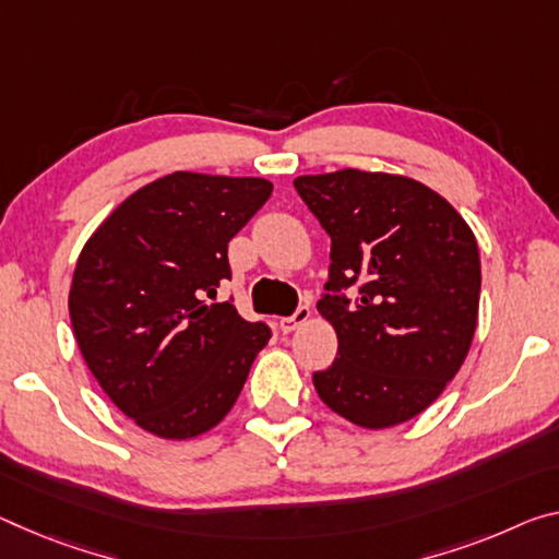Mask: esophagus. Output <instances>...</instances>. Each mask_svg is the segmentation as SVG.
<instances>
[{"mask_svg": "<svg viewBox=\"0 0 559 559\" xmlns=\"http://www.w3.org/2000/svg\"><path fill=\"white\" fill-rule=\"evenodd\" d=\"M308 318H311V308H308V306H298L296 313L290 316V318H281L278 325H281L283 333H290V331H296V328L304 325V323L308 321Z\"/></svg>", "mask_w": 559, "mask_h": 559, "instance_id": "esophagus-1", "label": "esophagus"}]
</instances>
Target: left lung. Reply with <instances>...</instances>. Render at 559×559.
<instances>
[{"label":"left lung","mask_w":559,"mask_h":559,"mask_svg":"<svg viewBox=\"0 0 559 559\" xmlns=\"http://www.w3.org/2000/svg\"><path fill=\"white\" fill-rule=\"evenodd\" d=\"M298 197L331 236L328 294L338 358L313 373L341 418L383 430L438 401L471 350L480 253L465 218L407 176L341 168L298 176ZM359 286L353 305L342 290Z\"/></svg>","instance_id":"left-lung-1"}]
</instances>
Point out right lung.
Segmentation results:
<instances>
[{
  "mask_svg": "<svg viewBox=\"0 0 559 559\" xmlns=\"http://www.w3.org/2000/svg\"><path fill=\"white\" fill-rule=\"evenodd\" d=\"M273 183L174 171L123 199L79 253L69 318L111 403L152 436L189 440L226 418L271 338L234 304L228 241Z\"/></svg>",
  "mask_w": 559,
  "mask_h": 559,
  "instance_id": "1",
  "label": "right lung"
}]
</instances>
